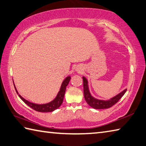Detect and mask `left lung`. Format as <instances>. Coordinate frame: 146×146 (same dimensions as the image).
<instances>
[{
  "mask_svg": "<svg viewBox=\"0 0 146 146\" xmlns=\"http://www.w3.org/2000/svg\"><path fill=\"white\" fill-rule=\"evenodd\" d=\"M83 82H84V98L86 102L90 107L95 108V109H104V108H108L112 107L118 101L120 100L123 95L125 94L127 89H124L120 93L116 95L115 96L112 98L108 100H101L96 99L92 96L90 93L88 81L86 77L83 76Z\"/></svg>",
  "mask_w": 146,
  "mask_h": 146,
  "instance_id": "left-lung-1",
  "label": "left lung"
}]
</instances>
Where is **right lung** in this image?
I'll use <instances>...</instances> for the list:
<instances>
[{"instance_id": "1", "label": "right lung", "mask_w": 146, "mask_h": 146, "mask_svg": "<svg viewBox=\"0 0 146 146\" xmlns=\"http://www.w3.org/2000/svg\"><path fill=\"white\" fill-rule=\"evenodd\" d=\"M70 79H71L70 76H67V77L64 79V80L62 82V83L61 84V87H60V91H59V92H58V94L57 95V96L55 97V98L54 100H52V102L46 103V104H41V105L36 104V103H31L30 102H29V101L26 100L25 99L23 98V97L21 96L19 94H18L15 84H14V86H15V89L16 90V92H17V94H18V96H19L20 98V99L22 100L23 102L25 103V104H27L29 107H30L34 110L38 111V112H53L54 110L57 109V108L61 105L63 102V100H64L66 87H67L69 82H70Z\"/></svg>"}]
</instances>
